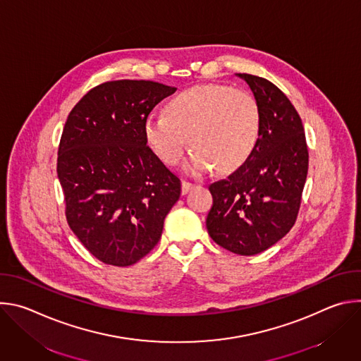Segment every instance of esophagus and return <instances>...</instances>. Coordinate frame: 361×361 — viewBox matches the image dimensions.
I'll use <instances>...</instances> for the list:
<instances>
[{
  "mask_svg": "<svg viewBox=\"0 0 361 361\" xmlns=\"http://www.w3.org/2000/svg\"><path fill=\"white\" fill-rule=\"evenodd\" d=\"M192 188H194V184H192V183H188V181H185V180L181 183V192H183V194H187V192H188L190 190H192Z\"/></svg>",
  "mask_w": 361,
  "mask_h": 361,
  "instance_id": "34e87169",
  "label": "esophagus"
}]
</instances>
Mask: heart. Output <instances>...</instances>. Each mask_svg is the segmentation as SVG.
Wrapping results in <instances>:
<instances>
[{
	"label": "heart",
	"instance_id": "b5f03b06",
	"mask_svg": "<svg viewBox=\"0 0 361 361\" xmlns=\"http://www.w3.org/2000/svg\"><path fill=\"white\" fill-rule=\"evenodd\" d=\"M260 128V106L248 91L205 84L171 98L164 114H148L144 138L166 166L178 164L188 142L191 152L185 170L190 174H201L213 166L228 173L248 160Z\"/></svg>",
	"mask_w": 361,
	"mask_h": 361
}]
</instances>
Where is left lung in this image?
I'll return each mask as SVG.
<instances>
[{
    "label": "left lung",
    "mask_w": 361,
    "mask_h": 361,
    "mask_svg": "<svg viewBox=\"0 0 361 361\" xmlns=\"http://www.w3.org/2000/svg\"><path fill=\"white\" fill-rule=\"evenodd\" d=\"M238 75L260 106V137L243 166L210 184L213 207L205 226L220 247L254 255L270 248L294 226L308 149L301 118L284 92L266 78Z\"/></svg>",
    "instance_id": "1"
}]
</instances>
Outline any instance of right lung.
I'll return each mask as SVG.
<instances>
[{
    "label": "right lung",
    "instance_id": "obj_1",
    "mask_svg": "<svg viewBox=\"0 0 361 361\" xmlns=\"http://www.w3.org/2000/svg\"><path fill=\"white\" fill-rule=\"evenodd\" d=\"M176 90L145 80L107 81L68 114L57 159L66 217L104 264L127 267L147 255L180 197V178L144 138V120Z\"/></svg>",
    "mask_w": 361,
    "mask_h": 361
}]
</instances>
